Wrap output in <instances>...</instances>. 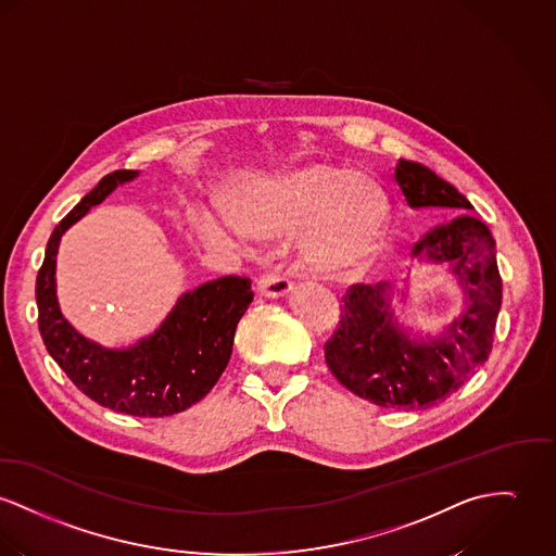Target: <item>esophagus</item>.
Here are the masks:
<instances>
[{"instance_id": "obj_1", "label": "esophagus", "mask_w": 556, "mask_h": 556, "mask_svg": "<svg viewBox=\"0 0 556 556\" xmlns=\"http://www.w3.org/2000/svg\"><path fill=\"white\" fill-rule=\"evenodd\" d=\"M256 290L257 294L264 296V299H281V296H288L292 292V283L283 275L266 273L257 279Z\"/></svg>"}]
</instances>
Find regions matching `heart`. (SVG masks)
Returning <instances> with one entry per match:
<instances>
[{"label":"heart","mask_w":556,"mask_h":556,"mask_svg":"<svg viewBox=\"0 0 556 556\" xmlns=\"http://www.w3.org/2000/svg\"><path fill=\"white\" fill-rule=\"evenodd\" d=\"M381 186L366 173L330 163H306L239 188L226 212L241 232L277 239L294 229L300 266L321 279H349L366 268L377 250L384 219ZM194 235L228 248L237 232L219 217L201 214Z\"/></svg>","instance_id":"obj_1"}]
</instances>
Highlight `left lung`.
I'll list each match as a JSON object with an SVG mask.
<instances>
[{
	"mask_svg": "<svg viewBox=\"0 0 556 556\" xmlns=\"http://www.w3.org/2000/svg\"><path fill=\"white\" fill-rule=\"evenodd\" d=\"M395 181L410 210H471L455 186L419 163L400 159ZM410 256L448 268L464 292L462 313L435 337L413 334L393 311L389 283H355L341 326L326 342V364L349 391L397 410H424L466 383L489 359L502 308L495 239L478 217L459 215L431 228Z\"/></svg>",
	"mask_w": 556,
	"mask_h": 556,
	"instance_id": "1",
	"label": "left lung"
}]
</instances>
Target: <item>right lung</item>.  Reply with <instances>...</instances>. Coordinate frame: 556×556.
Listing matches in <instances>:
<instances>
[{
    "label": "right lung",
    "mask_w": 556,
    "mask_h": 556,
    "mask_svg": "<svg viewBox=\"0 0 556 556\" xmlns=\"http://www.w3.org/2000/svg\"><path fill=\"white\" fill-rule=\"evenodd\" d=\"M139 172L105 175L52 230L36 281L38 326L52 359L97 404L132 417H169L201 402L228 366L235 330L252 304V281L219 277L181 294L163 324L130 346L83 337L61 313L56 254L61 237Z\"/></svg>",
    "instance_id": "obj_1"
}]
</instances>
